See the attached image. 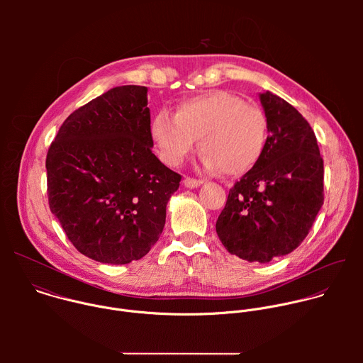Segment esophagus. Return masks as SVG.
Wrapping results in <instances>:
<instances>
[{
	"mask_svg": "<svg viewBox=\"0 0 363 363\" xmlns=\"http://www.w3.org/2000/svg\"><path fill=\"white\" fill-rule=\"evenodd\" d=\"M201 184H202L201 179H195V178H189V177H186V178L184 179V186H186V188H196V186H199Z\"/></svg>",
	"mask_w": 363,
	"mask_h": 363,
	"instance_id": "1",
	"label": "esophagus"
}]
</instances>
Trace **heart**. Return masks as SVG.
<instances>
[{"mask_svg":"<svg viewBox=\"0 0 363 363\" xmlns=\"http://www.w3.org/2000/svg\"><path fill=\"white\" fill-rule=\"evenodd\" d=\"M267 128L266 113L255 103L227 90H210L181 101L175 116L160 112L152 119L150 135L171 167L179 165L199 139L206 167L237 175L260 158Z\"/></svg>","mask_w":363,"mask_h":363,"instance_id":"obj_1","label":"heart"}]
</instances>
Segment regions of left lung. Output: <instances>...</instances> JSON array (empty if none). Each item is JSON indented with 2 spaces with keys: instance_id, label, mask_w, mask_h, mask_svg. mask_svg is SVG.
I'll return each instance as SVG.
<instances>
[{
  "instance_id": "1",
  "label": "left lung",
  "mask_w": 363,
  "mask_h": 363,
  "mask_svg": "<svg viewBox=\"0 0 363 363\" xmlns=\"http://www.w3.org/2000/svg\"><path fill=\"white\" fill-rule=\"evenodd\" d=\"M269 136L230 189L216 230L228 252L269 263L296 250L323 205V160L313 129L284 99L260 94Z\"/></svg>"
}]
</instances>
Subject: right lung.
<instances>
[{
  "mask_svg": "<svg viewBox=\"0 0 363 363\" xmlns=\"http://www.w3.org/2000/svg\"><path fill=\"white\" fill-rule=\"evenodd\" d=\"M145 86H119L74 111L51 142L47 195L70 242L99 263L128 264L162 234L181 175L152 153Z\"/></svg>",
  "mask_w": 363,
  "mask_h": 363,
  "instance_id": "right-lung-1",
  "label": "right lung"
}]
</instances>
